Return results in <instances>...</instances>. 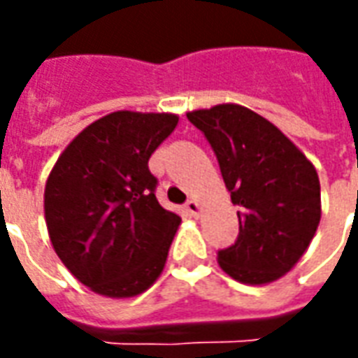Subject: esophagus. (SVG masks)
<instances>
[{
	"label": "esophagus",
	"instance_id": "obj_1",
	"mask_svg": "<svg viewBox=\"0 0 358 358\" xmlns=\"http://www.w3.org/2000/svg\"><path fill=\"white\" fill-rule=\"evenodd\" d=\"M186 210L189 213V215H192V217L197 218L199 217V213H201V207H199V203L192 199V201L186 203Z\"/></svg>",
	"mask_w": 358,
	"mask_h": 358
}]
</instances>
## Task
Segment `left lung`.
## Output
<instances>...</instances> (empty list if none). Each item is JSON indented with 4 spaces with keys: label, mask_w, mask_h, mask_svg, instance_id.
<instances>
[{
    "label": "left lung",
    "mask_w": 358,
    "mask_h": 358,
    "mask_svg": "<svg viewBox=\"0 0 358 358\" xmlns=\"http://www.w3.org/2000/svg\"><path fill=\"white\" fill-rule=\"evenodd\" d=\"M217 155L238 205L240 234L218 251L226 274L243 284H268L293 268L320 222L315 166L276 126L241 105L187 113Z\"/></svg>",
    "instance_id": "left-lung-1"
}]
</instances>
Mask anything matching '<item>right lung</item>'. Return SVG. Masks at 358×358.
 Returning <instances> with one entry per match:
<instances>
[{
  "instance_id": "1",
  "label": "right lung",
  "mask_w": 358,
  "mask_h": 358,
  "mask_svg": "<svg viewBox=\"0 0 358 358\" xmlns=\"http://www.w3.org/2000/svg\"><path fill=\"white\" fill-rule=\"evenodd\" d=\"M178 124L169 113L117 110L61 153L45 184V222L66 268L107 297H134L163 272L180 217L157 201L149 157Z\"/></svg>"
}]
</instances>
